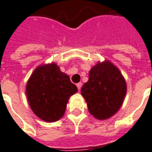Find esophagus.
Here are the masks:
<instances>
[{
    "label": "esophagus",
    "mask_w": 152,
    "mask_h": 152,
    "mask_svg": "<svg viewBox=\"0 0 152 152\" xmlns=\"http://www.w3.org/2000/svg\"><path fill=\"white\" fill-rule=\"evenodd\" d=\"M76 86H77V88H78V90H80V89H81V86H82V83L80 82L78 83V84H76Z\"/></svg>",
    "instance_id": "1"
}]
</instances>
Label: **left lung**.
<instances>
[{
  "label": "left lung",
  "mask_w": 152,
  "mask_h": 152,
  "mask_svg": "<svg viewBox=\"0 0 152 152\" xmlns=\"http://www.w3.org/2000/svg\"><path fill=\"white\" fill-rule=\"evenodd\" d=\"M80 92L89 113L98 120H107L121 107L127 86L117 66L105 60L90 69L89 80L84 84Z\"/></svg>",
  "instance_id": "left-lung-1"
}]
</instances>
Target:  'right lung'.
<instances>
[{
  "label": "right lung",
  "instance_id": "right-lung-1",
  "mask_svg": "<svg viewBox=\"0 0 152 152\" xmlns=\"http://www.w3.org/2000/svg\"><path fill=\"white\" fill-rule=\"evenodd\" d=\"M76 92L77 87L55 63L38 66L26 85L30 107L46 122H55L63 117L70 97Z\"/></svg>",
  "mask_w": 152,
  "mask_h": 152
}]
</instances>
